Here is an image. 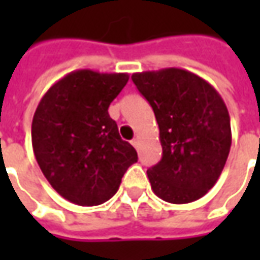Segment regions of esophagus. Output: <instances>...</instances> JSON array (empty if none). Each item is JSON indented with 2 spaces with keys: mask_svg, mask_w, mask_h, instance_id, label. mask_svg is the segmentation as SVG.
Returning a JSON list of instances; mask_svg holds the SVG:
<instances>
[{
  "mask_svg": "<svg viewBox=\"0 0 260 260\" xmlns=\"http://www.w3.org/2000/svg\"><path fill=\"white\" fill-rule=\"evenodd\" d=\"M132 145L135 146L136 149H137V147H139V145H140V140H139V137H135V139H133V140H132Z\"/></svg>",
  "mask_w": 260,
  "mask_h": 260,
  "instance_id": "esophagus-1",
  "label": "esophagus"
}]
</instances>
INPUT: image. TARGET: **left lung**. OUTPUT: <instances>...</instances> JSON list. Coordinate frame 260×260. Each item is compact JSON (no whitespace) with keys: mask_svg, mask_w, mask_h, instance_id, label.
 Instances as JSON below:
<instances>
[{"mask_svg":"<svg viewBox=\"0 0 260 260\" xmlns=\"http://www.w3.org/2000/svg\"><path fill=\"white\" fill-rule=\"evenodd\" d=\"M152 105L162 159L147 169L152 189L172 204L204 197L217 182L232 146L230 115L205 79L179 68L132 76Z\"/></svg>","mask_w":260,"mask_h":260,"instance_id":"obj_1","label":"left lung"}]
</instances>
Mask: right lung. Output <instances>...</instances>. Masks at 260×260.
Returning a JSON list of instances; mask_svg holds the SVG:
<instances>
[{
	"label": "right lung",
	"mask_w": 260,
	"mask_h": 260,
	"mask_svg": "<svg viewBox=\"0 0 260 260\" xmlns=\"http://www.w3.org/2000/svg\"><path fill=\"white\" fill-rule=\"evenodd\" d=\"M128 74L79 69L49 88L36 108L31 143L56 192L78 205H100L117 192L137 152L118 135L108 107Z\"/></svg>",
	"instance_id": "obj_1"
}]
</instances>
